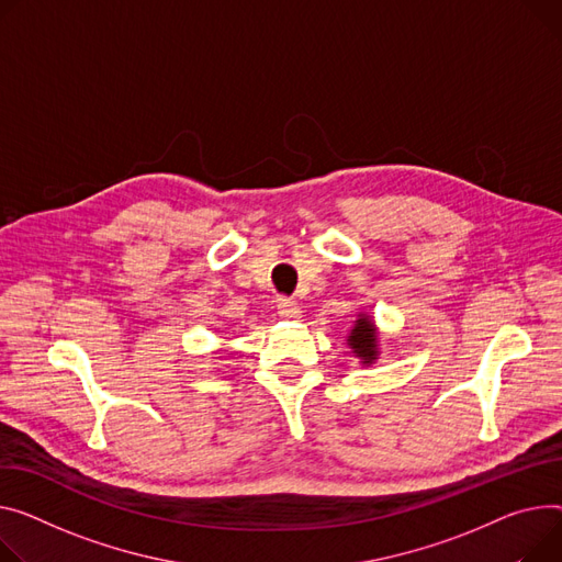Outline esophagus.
<instances>
[{
	"instance_id": "34e87169",
	"label": "esophagus",
	"mask_w": 562,
	"mask_h": 562,
	"mask_svg": "<svg viewBox=\"0 0 562 562\" xmlns=\"http://www.w3.org/2000/svg\"><path fill=\"white\" fill-rule=\"evenodd\" d=\"M278 314L286 321H293V318H301V307H297L295 301H291V297H280L278 301Z\"/></svg>"
}]
</instances>
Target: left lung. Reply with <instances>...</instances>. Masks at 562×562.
I'll return each mask as SVG.
<instances>
[{"label": "left lung", "mask_w": 562, "mask_h": 562, "mask_svg": "<svg viewBox=\"0 0 562 562\" xmlns=\"http://www.w3.org/2000/svg\"><path fill=\"white\" fill-rule=\"evenodd\" d=\"M348 346L366 366H370L378 359V329L370 316L359 314V318L355 321V327L348 334Z\"/></svg>", "instance_id": "8db88e82"}]
</instances>
